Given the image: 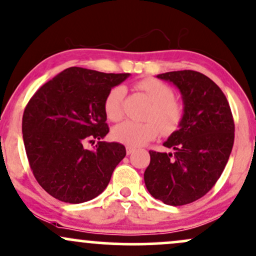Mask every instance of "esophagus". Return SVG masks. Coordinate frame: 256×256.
<instances>
[{"label": "esophagus", "mask_w": 256, "mask_h": 256, "mask_svg": "<svg viewBox=\"0 0 256 256\" xmlns=\"http://www.w3.org/2000/svg\"><path fill=\"white\" fill-rule=\"evenodd\" d=\"M132 152H134V149L131 148V146H126V154L131 155Z\"/></svg>", "instance_id": "34e87169"}]
</instances>
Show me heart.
I'll use <instances>...</instances> for the list:
<instances>
[{
	"label": "heart",
	"mask_w": 256,
	"mask_h": 256,
	"mask_svg": "<svg viewBox=\"0 0 256 256\" xmlns=\"http://www.w3.org/2000/svg\"><path fill=\"white\" fill-rule=\"evenodd\" d=\"M137 90L143 92L150 101L146 113V122L130 120L120 122L113 128L114 140L131 148H138L155 140L160 134H171L178 128L184 116V104L174 98V91L168 84L155 78H146L136 83ZM125 89L114 86L106 95L104 108L108 119L116 122L122 116V101Z\"/></svg>",
	"instance_id": "b5f03b06"
}]
</instances>
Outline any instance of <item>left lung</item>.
<instances>
[{
  "label": "left lung",
  "instance_id": "left-lung-1",
  "mask_svg": "<svg viewBox=\"0 0 256 256\" xmlns=\"http://www.w3.org/2000/svg\"><path fill=\"white\" fill-rule=\"evenodd\" d=\"M158 78L180 91L184 116L164 143L173 152H149L144 183L152 198L183 206L204 196L222 176L234 146V116L224 92L207 76L184 70Z\"/></svg>",
  "mask_w": 256,
  "mask_h": 256
}]
</instances>
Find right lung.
Segmentation results:
<instances>
[{
  "label": "right lung",
  "instance_id": "obj_1",
  "mask_svg": "<svg viewBox=\"0 0 256 256\" xmlns=\"http://www.w3.org/2000/svg\"><path fill=\"white\" fill-rule=\"evenodd\" d=\"M130 73L70 67L38 89L22 116V138L31 171L52 198L82 204L107 188L125 158L120 143L101 142L110 132L104 102ZM99 142L92 150L85 142Z\"/></svg>",
  "mask_w": 256,
  "mask_h": 256
}]
</instances>
